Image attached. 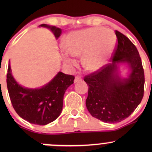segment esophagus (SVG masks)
Segmentation results:
<instances>
[{"instance_id": "34e87169", "label": "esophagus", "mask_w": 152, "mask_h": 152, "mask_svg": "<svg viewBox=\"0 0 152 152\" xmlns=\"http://www.w3.org/2000/svg\"><path fill=\"white\" fill-rule=\"evenodd\" d=\"M81 81V76H76V77H75L74 83H78V82H79V81Z\"/></svg>"}]
</instances>
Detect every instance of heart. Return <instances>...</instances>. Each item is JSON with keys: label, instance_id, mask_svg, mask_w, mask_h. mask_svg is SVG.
I'll return each mask as SVG.
<instances>
[{"label": "heart", "instance_id": "heart-1", "mask_svg": "<svg viewBox=\"0 0 152 152\" xmlns=\"http://www.w3.org/2000/svg\"><path fill=\"white\" fill-rule=\"evenodd\" d=\"M116 38L113 31L105 28L94 27L72 31L64 38L65 50L61 58L68 66H74L76 61L71 57L83 53V62L86 69L96 71L102 67L114 50Z\"/></svg>", "mask_w": 152, "mask_h": 152}]
</instances>
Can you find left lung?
I'll list each match as a JSON object with an SVG mask.
<instances>
[{"instance_id": "1", "label": "left lung", "mask_w": 152, "mask_h": 152, "mask_svg": "<svg viewBox=\"0 0 152 152\" xmlns=\"http://www.w3.org/2000/svg\"><path fill=\"white\" fill-rule=\"evenodd\" d=\"M118 43L112 63L86 76L88 86L86 105L92 116L106 123H117L129 116L144 96V73L137 48L119 31L115 32ZM119 63H127L130 74L118 75Z\"/></svg>"}]
</instances>
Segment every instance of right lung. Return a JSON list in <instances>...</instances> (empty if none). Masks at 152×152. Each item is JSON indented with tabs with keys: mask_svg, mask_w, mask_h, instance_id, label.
Returning a JSON list of instances; mask_svg holds the SVG:
<instances>
[{
	"mask_svg": "<svg viewBox=\"0 0 152 152\" xmlns=\"http://www.w3.org/2000/svg\"><path fill=\"white\" fill-rule=\"evenodd\" d=\"M39 26L50 29L56 39L61 34V29L56 26L47 24ZM74 76L58 72L51 81L41 88H26L13 78L9 62L6 82L12 105L17 114L29 123L46 125L61 114L64 94L74 83Z\"/></svg>",
	"mask_w": 152,
	"mask_h": 152,
	"instance_id": "obj_1",
	"label": "right lung"
}]
</instances>
